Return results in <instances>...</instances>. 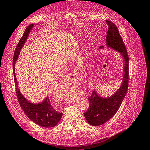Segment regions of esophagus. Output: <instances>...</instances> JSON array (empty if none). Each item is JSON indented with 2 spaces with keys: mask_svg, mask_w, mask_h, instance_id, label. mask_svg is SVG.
<instances>
[{
  "mask_svg": "<svg viewBox=\"0 0 150 150\" xmlns=\"http://www.w3.org/2000/svg\"><path fill=\"white\" fill-rule=\"evenodd\" d=\"M79 79V75L76 74H71L67 75L65 77L64 81L66 83V84L69 83H75L76 81H78Z\"/></svg>",
  "mask_w": 150,
  "mask_h": 150,
  "instance_id": "esophagus-1",
  "label": "esophagus"
}]
</instances>
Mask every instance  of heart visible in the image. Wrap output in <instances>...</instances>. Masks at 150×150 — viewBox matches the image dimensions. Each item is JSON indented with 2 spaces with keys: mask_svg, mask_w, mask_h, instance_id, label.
<instances>
[{
  "mask_svg": "<svg viewBox=\"0 0 150 150\" xmlns=\"http://www.w3.org/2000/svg\"><path fill=\"white\" fill-rule=\"evenodd\" d=\"M94 44V40L93 38H89L86 44V50H89L90 48L93 47Z\"/></svg>",
  "mask_w": 150,
  "mask_h": 150,
  "instance_id": "b5f03b06",
  "label": "heart"
}]
</instances>
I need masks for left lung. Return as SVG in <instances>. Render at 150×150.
<instances>
[{
  "mask_svg": "<svg viewBox=\"0 0 150 150\" xmlns=\"http://www.w3.org/2000/svg\"><path fill=\"white\" fill-rule=\"evenodd\" d=\"M108 26L106 37V46L120 54L124 61L123 68V79L120 88L108 98L99 96L94 90L88 98L89 102V109L83 113L88 123L93 126H99L108 122L116 114L127 92L129 83V57L125 45L119 33L118 28L113 23L106 20ZM99 49H103L101 45Z\"/></svg>",
  "mask_w": 150,
  "mask_h": 150,
  "instance_id": "8db88e82",
  "label": "left lung"
}]
</instances>
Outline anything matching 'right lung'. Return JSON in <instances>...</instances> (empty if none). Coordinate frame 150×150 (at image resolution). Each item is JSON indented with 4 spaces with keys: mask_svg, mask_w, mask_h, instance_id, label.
Wrapping results in <instances>:
<instances>
[{
    "mask_svg": "<svg viewBox=\"0 0 150 150\" xmlns=\"http://www.w3.org/2000/svg\"><path fill=\"white\" fill-rule=\"evenodd\" d=\"M33 26L34 24H31L26 27L23 35L19 41L14 51L13 57V71L16 93L20 106L30 120L42 127H53L56 126L61 120L63 113L58 112L53 108L50 103L48 96L41 103H33L28 101L19 89L16 76L14 72L15 63L16 62L21 50L24 46L26 41L27 40L29 34L32 30Z\"/></svg>",
    "mask_w": 150,
    "mask_h": 150,
    "instance_id": "add662e5",
    "label": "right lung"
}]
</instances>
